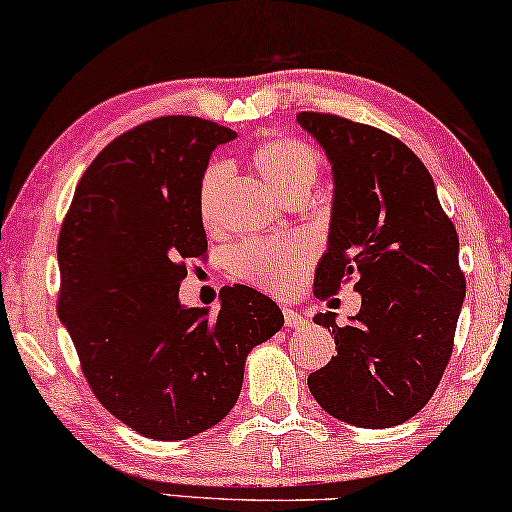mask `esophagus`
I'll return each mask as SVG.
<instances>
[{
  "label": "esophagus",
  "mask_w": 512,
  "mask_h": 512,
  "mask_svg": "<svg viewBox=\"0 0 512 512\" xmlns=\"http://www.w3.org/2000/svg\"><path fill=\"white\" fill-rule=\"evenodd\" d=\"M284 324H287L289 329H301V327H305V324H308V320H305L303 315H298L296 310L284 308Z\"/></svg>",
  "instance_id": "obj_1"
}]
</instances>
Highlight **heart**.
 Masks as SVG:
<instances>
[{
	"instance_id": "1",
	"label": "heart",
	"mask_w": 512,
	"mask_h": 512,
	"mask_svg": "<svg viewBox=\"0 0 512 512\" xmlns=\"http://www.w3.org/2000/svg\"><path fill=\"white\" fill-rule=\"evenodd\" d=\"M251 162L265 183L282 199L296 192H310L320 174V152L296 136H277L256 145ZM230 181V167L214 162L204 169L197 188V211L204 228L221 225V199ZM313 261V247L305 240L244 242L230 254L232 280L251 284L270 294H289L301 282L305 268Z\"/></svg>"
}]
</instances>
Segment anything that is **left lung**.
I'll return each instance as SVG.
<instances>
[{"instance_id":"8db88e82","label":"left lung","mask_w":512,"mask_h":512,"mask_svg":"<svg viewBox=\"0 0 512 512\" xmlns=\"http://www.w3.org/2000/svg\"><path fill=\"white\" fill-rule=\"evenodd\" d=\"M334 171L329 247L315 270L327 301L355 280L362 308L331 329L336 357L308 376L317 404L338 421L390 428L426 407L454 350L466 296L459 235L433 178L400 138L329 112H298Z\"/></svg>"}]
</instances>
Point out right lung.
Listing matches in <instances>:
<instances>
[{"label": "right lung", "mask_w": 512, "mask_h": 512, "mask_svg": "<svg viewBox=\"0 0 512 512\" xmlns=\"http://www.w3.org/2000/svg\"><path fill=\"white\" fill-rule=\"evenodd\" d=\"M237 134L199 117L143 122L105 145L77 183L58 237V317L98 402L150 440H185L235 407L244 360L282 329L261 291L221 289L185 308L188 261L207 256L199 178Z\"/></svg>", "instance_id": "add662e5"}]
</instances>
